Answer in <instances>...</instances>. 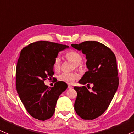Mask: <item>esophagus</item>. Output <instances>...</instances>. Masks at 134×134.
I'll return each instance as SVG.
<instances>
[{"label":"esophagus","instance_id":"obj_1","mask_svg":"<svg viewBox=\"0 0 134 134\" xmlns=\"http://www.w3.org/2000/svg\"><path fill=\"white\" fill-rule=\"evenodd\" d=\"M68 89H72V86H71V85H68Z\"/></svg>","mask_w":134,"mask_h":134}]
</instances>
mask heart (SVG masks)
<instances>
[{
	"instance_id": "heart-1",
	"label": "heart",
	"mask_w": 134,
	"mask_h": 134,
	"mask_svg": "<svg viewBox=\"0 0 134 134\" xmlns=\"http://www.w3.org/2000/svg\"><path fill=\"white\" fill-rule=\"evenodd\" d=\"M66 58L70 62L75 64V67L78 68L80 64L82 62V57L78 52L75 51H71L66 54ZM53 68L55 70L58 71L61 68L62 66V60L59 57H57L54 59ZM78 77V75L76 72H63L58 76V80L67 84H72L75 80Z\"/></svg>"
}]
</instances>
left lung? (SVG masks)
I'll return each instance as SVG.
<instances>
[{"label": "left lung", "instance_id": "8db88e82", "mask_svg": "<svg viewBox=\"0 0 134 134\" xmlns=\"http://www.w3.org/2000/svg\"><path fill=\"white\" fill-rule=\"evenodd\" d=\"M77 50L86 54L88 71L79 83L93 85L92 91L86 87H74L77 92L75 110L81 118L92 120L106 110L113 100L119 86L116 58L113 51L104 44L96 41H86L72 44Z\"/></svg>", "mask_w": 134, "mask_h": 134}]
</instances>
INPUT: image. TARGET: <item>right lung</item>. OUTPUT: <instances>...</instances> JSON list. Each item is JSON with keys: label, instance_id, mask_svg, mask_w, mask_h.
I'll list each match as a JSON object with an SVG mask.
<instances>
[{"label": "right lung", "instance_id": "obj_1", "mask_svg": "<svg viewBox=\"0 0 134 134\" xmlns=\"http://www.w3.org/2000/svg\"><path fill=\"white\" fill-rule=\"evenodd\" d=\"M68 46L47 41L30 43L21 49L16 67V88L26 110L33 118H52L59 96L67 89L58 81L49 87L44 81L54 75L53 62L58 53Z\"/></svg>", "mask_w": 134, "mask_h": 134}]
</instances>
